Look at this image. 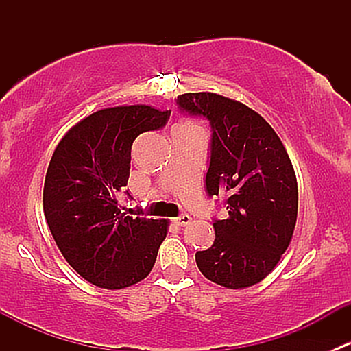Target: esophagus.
I'll return each mask as SVG.
<instances>
[{
	"label": "esophagus",
	"mask_w": 351,
	"mask_h": 351,
	"mask_svg": "<svg viewBox=\"0 0 351 351\" xmlns=\"http://www.w3.org/2000/svg\"><path fill=\"white\" fill-rule=\"evenodd\" d=\"M190 221H192V217H190L189 214H182V215H178V217L175 219V224H178V226H186V224H190Z\"/></svg>",
	"instance_id": "1"
}]
</instances>
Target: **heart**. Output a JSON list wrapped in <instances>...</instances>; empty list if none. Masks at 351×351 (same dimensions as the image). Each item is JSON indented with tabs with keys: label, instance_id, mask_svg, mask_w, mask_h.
Segmentation results:
<instances>
[{
	"label": "heart",
	"instance_id": "obj_1",
	"mask_svg": "<svg viewBox=\"0 0 351 351\" xmlns=\"http://www.w3.org/2000/svg\"><path fill=\"white\" fill-rule=\"evenodd\" d=\"M182 125H186V127H193V125H190V123H182Z\"/></svg>",
	"mask_w": 351,
	"mask_h": 351
}]
</instances>
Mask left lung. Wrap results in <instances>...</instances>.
Segmentation results:
<instances>
[{
  "label": "left lung",
  "instance_id": "obj_1",
  "mask_svg": "<svg viewBox=\"0 0 351 351\" xmlns=\"http://www.w3.org/2000/svg\"><path fill=\"white\" fill-rule=\"evenodd\" d=\"M176 105L208 122L205 190L224 197L229 214L214 219V244L195 253L198 270L228 289L258 284L277 267L295 228L299 195L289 154L270 123L239 101L185 93Z\"/></svg>",
  "mask_w": 351,
  "mask_h": 351
}]
</instances>
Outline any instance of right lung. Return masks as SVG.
<instances>
[{
    "instance_id": "add662e5",
    "label": "right lung",
    "mask_w": 351,
    "mask_h": 351,
    "mask_svg": "<svg viewBox=\"0 0 351 351\" xmlns=\"http://www.w3.org/2000/svg\"><path fill=\"white\" fill-rule=\"evenodd\" d=\"M171 112L147 105L104 108L77 122L49 162L44 214L67 263L90 284L123 289L149 275L168 222L127 215L119 204L139 134ZM139 215V214H137Z\"/></svg>"
}]
</instances>
